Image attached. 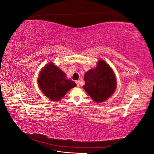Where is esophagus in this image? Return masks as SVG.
Segmentation results:
<instances>
[{"instance_id":"1","label":"esophagus","mask_w":154,"mask_h":154,"mask_svg":"<svg viewBox=\"0 0 154 154\" xmlns=\"http://www.w3.org/2000/svg\"><path fill=\"white\" fill-rule=\"evenodd\" d=\"M76 85H77V86H78V87L80 86V80H77V81H76Z\"/></svg>"}]
</instances>
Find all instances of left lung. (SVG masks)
<instances>
[{"label":"left lung","instance_id":"obj_1","mask_svg":"<svg viewBox=\"0 0 154 154\" xmlns=\"http://www.w3.org/2000/svg\"><path fill=\"white\" fill-rule=\"evenodd\" d=\"M84 80L83 88L96 103L108 99L116 87L114 73L103 60H100L96 69H91L85 73Z\"/></svg>","mask_w":154,"mask_h":154}]
</instances>
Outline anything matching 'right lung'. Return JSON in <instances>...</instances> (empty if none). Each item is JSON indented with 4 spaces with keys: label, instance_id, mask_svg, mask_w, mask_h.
Returning a JSON list of instances; mask_svg holds the SVG:
<instances>
[{
    "label": "right lung",
    "instance_id": "obj_1",
    "mask_svg": "<svg viewBox=\"0 0 154 154\" xmlns=\"http://www.w3.org/2000/svg\"><path fill=\"white\" fill-rule=\"evenodd\" d=\"M38 85L44 94L52 101H58L68 91L76 86L73 81L67 80L65 73L53 63L42 69L38 78Z\"/></svg>",
    "mask_w": 154,
    "mask_h": 154
}]
</instances>
